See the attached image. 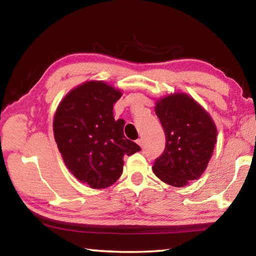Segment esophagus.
I'll use <instances>...</instances> for the list:
<instances>
[{"label":"esophagus","mask_w":256,"mask_h":256,"mask_svg":"<svg viewBox=\"0 0 256 256\" xmlns=\"http://www.w3.org/2000/svg\"><path fill=\"white\" fill-rule=\"evenodd\" d=\"M136 144L141 146V148H144V138H138L136 140Z\"/></svg>","instance_id":"esophagus-1"}]
</instances>
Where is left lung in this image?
Segmentation results:
<instances>
[{
  "label": "left lung",
  "mask_w": 256,
  "mask_h": 256,
  "mask_svg": "<svg viewBox=\"0 0 256 256\" xmlns=\"http://www.w3.org/2000/svg\"><path fill=\"white\" fill-rule=\"evenodd\" d=\"M156 115L166 136L162 154L154 160V175L164 183L183 188L206 170L216 138L210 115L185 94H174L156 102Z\"/></svg>",
  "instance_id": "1"
}]
</instances>
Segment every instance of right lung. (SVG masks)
<instances>
[{
    "instance_id": "obj_1",
    "label": "right lung",
    "mask_w": 256,
    "mask_h": 256,
    "mask_svg": "<svg viewBox=\"0 0 256 256\" xmlns=\"http://www.w3.org/2000/svg\"><path fill=\"white\" fill-rule=\"evenodd\" d=\"M122 96L102 81L72 89L56 110L54 136L73 175L92 188L114 184L123 172V157L140 151L125 138L124 120L114 118L112 106Z\"/></svg>"
}]
</instances>
